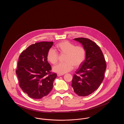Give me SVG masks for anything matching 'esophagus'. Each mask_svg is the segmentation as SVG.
I'll list each match as a JSON object with an SVG mask.
<instances>
[{
    "instance_id": "34e87169",
    "label": "esophagus",
    "mask_w": 124,
    "mask_h": 124,
    "mask_svg": "<svg viewBox=\"0 0 124 124\" xmlns=\"http://www.w3.org/2000/svg\"><path fill=\"white\" fill-rule=\"evenodd\" d=\"M62 75H63V74H59V73H57V76H62Z\"/></svg>"
}]
</instances>
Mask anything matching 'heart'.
Returning a JSON list of instances; mask_svg holds the SVG:
<instances>
[{
  "label": "heart",
  "instance_id": "b5f03b06",
  "mask_svg": "<svg viewBox=\"0 0 124 124\" xmlns=\"http://www.w3.org/2000/svg\"><path fill=\"white\" fill-rule=\"evenodd\" d=\"M56 47L61 55H65L64 61L53 67L54 71L63 74L71 71L73 67L78 68L85 58V51L84 47L80 46H76L74 44L68 41L60 42ZM48 61L53 65L56 64L59 60V54L53 49H50L47 54Z\"/></svg>",
  "mask_w": 124,
  "mask_h": 124
}]
</instances>
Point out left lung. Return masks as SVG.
I'll return each instance as SVG.
<instances>
[{"label":"left lung","mask_w":124,"mask_h":124,"mask_svg":"<svg viewBox=\"0 0 124 124\" xmlns=\"http://www.w3.org/2000/svg\"><path fill=\"white\" fill-rule=\"evenodd\" d=\"M80 43L85 51V59L75 71L71 86L79 96H86L99 88L104 78L106 64L100 47L88 39H74Z\"/></svg>","instance_id":"8db88e82"}]
</instances>
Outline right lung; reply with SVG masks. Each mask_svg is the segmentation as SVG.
I'll list each match as a JSON object with an SVG mask.
<instances>
[{
    "label": "right lung",
    "mask_w": 124,
    "mask_h": 124,
    "mask_svg": "<svg viewBox=\"0 0 124 124\" xmlns=\"http://www.w3.org/2000/svg\"><path fill=\"white\" fill-rule=\"evenodd\" d=\"M53 42H40L32 44L19 57L16 73L20 87L33 99L47 96L53 88L57 74L51 72L47 60L48 52Z\"/></svg>",
    "instance_id": "1"
}]
</instances>
